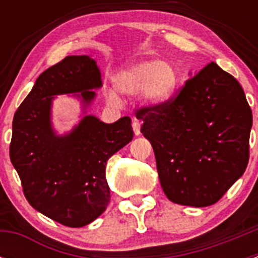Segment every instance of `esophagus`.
<instances>
[{"instance_id": "obj_1", "label": "esophagus", "mask_w": 258, "mask_h": 258, "mask_svg": "<svg viewBox=\"0 0 258 258\" xmlns=\"http://www.w3.org/2000/svg\"><path fill=\"white\" fill-rule=\"evenodd\" d=\"M132 126H133L134 134H136V136H140V134H141V121H140V120L134 118Z\"/></svg>"}]
</instances>
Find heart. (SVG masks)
<instances>
[{"label": "heart", "instance_id": "b5f03b06", "mask_svg": "<svg viewBox=\"0 0 258 258\" xmlns=\"http://www.w3.org/2000/svg\"><path fill=\"white\" fill-rule=\"evenodd\" d=\"M178 83L177 71L170 63L152 58L132 61L116 75L115 84L120 93L136 95L141 93L143 102L149 106H159L169 99ZM107 102L113 106L121 104V97L116 90L106 92Z\"/></svg>", "mask_w": 258, "mask_h": 258}]
</instances>
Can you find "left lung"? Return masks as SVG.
<instances>
[{
    "instance_id": "1",
    "label": "left lung",
    "mask_w": 258,
    "mask_h": 258,
    "mask_svg": "<svg viewBox=\"0 0 258 258\" xmlns=\"http://www.w3.org/2000/svg\"><path fill=\"white\" fill-rule=\"evenodd\" d=\"M191 76L174 99L141 108L137 118L166 198L202 208L217 203L244 173L252 111L240 84L214 61Z\"/></svg>"
}]
</instances>
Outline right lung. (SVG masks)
<instances>
[{"label": "right lung", "mask_w": 258, "mask_h": 258, "mask_svg": "<svg viewBox=\"0 0 258 258\" xmlns=\"http://www.w3.org/2000/svg\"><path fill=\"white\" fill-rule=\"evenodd\" d=\"M102 86L101 71L89 55L66 56L36 80L14 115L10 159L27 200L36 211L68 227H83L109 203L106 164L133 140L131 117L106 124L86 109ZM72 94L83 117L73 131L58 135L52 126L55 95Z\"/></svg>", "instance_id": "right-lung-1"}]
</instances>
